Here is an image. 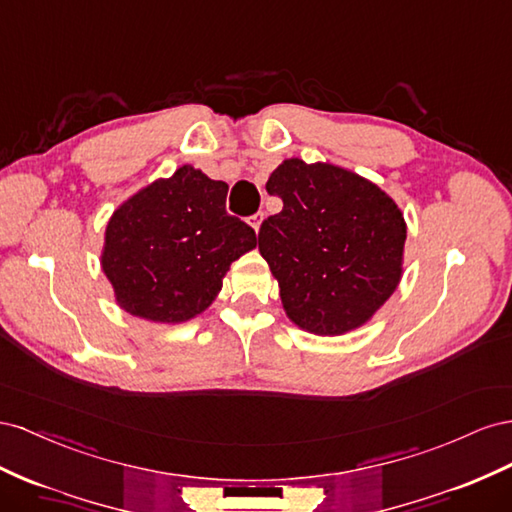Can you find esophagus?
Returning <instances> with one entry per match:
<instances>
[{"mask_svg":"<svg viewBox=\"0 0 512 512\" xmlns=\"http://www.w3.org/2000/svg\"><path fill=\"white\" fill-rule=\"evenodd\" d=\"M261 221H264V212H257L255 216H251V225H253V229H255V231H259Z\"/></svg>","mask_w":512,"mask_h":512,"instance_id":"obj_1","label":"esophagus"}]
</instances>
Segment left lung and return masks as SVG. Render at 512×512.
Here are the masks:
<instances>
[{"instance_id":"left-lung-1","label":"left lung","mask_w":512,"mask_h":512,"mask_svg":"<svg viewBox=\"0 0 512 512\" xmlns=\"http://www.w3.org/2000/svg\"><path fill=\"white\" fill-rule=\"evenodd\" d=\"M266 191L283 210L261 225L259 253L291 324L317 337L367 324L401 283V208L354 171L300 158L283 160Z\"/></svg>"}]
</instances>
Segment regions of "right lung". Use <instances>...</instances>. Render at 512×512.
I'll use <instances>...</instances> for the list:
<instances>
[{
  "label": "right lung",
  "instance_id": "add662e5",
  "mask_svg": "<svg viewBox=\"0 0 512 512\" xmlns=\"http://www.w3.org/2000/svg\"><path fill=\"white\" fill-rule=\"evenodd\" d=\"M229 186L182 165L120 203L109 218L100 266L115 302L154 324H182L216 300L255 231L225 210Z\"/></svg>",
  "mask_w": 512,
  "mask_h": 512
}]
</instances>
